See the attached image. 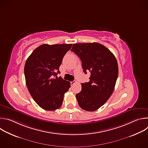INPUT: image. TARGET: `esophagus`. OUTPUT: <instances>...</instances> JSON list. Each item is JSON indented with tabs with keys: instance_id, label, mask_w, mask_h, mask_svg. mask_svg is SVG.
<instances>
[{
	"instance_id": "obj_1",
	"label": "esophagus",
	"mask_w": 148,
	"mask_h": 148,
	"mask_svg": "<svg viewBox=\"0 0 148 148\" xmlns=\"http://www.w3.org/2000/svg\"><path fill=\"white\" fill-rule=\"evenodd\" d=\"M76 83V81H71V82H70V84H71V86H73V85H74V84Z\"/></svg>"
}]
</instances>
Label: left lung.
<instances>
[{
  "label": "left lung",
  "mask_w": 148,
  "mask_h": 148,
  "mask_svg": "<svg viewBox=\"0 0 148 148\" xmlns=\"http://www.w3.org/2000/svg\"><path fill=\"white\" fill-rule=\"evenodd\" d=\"M71 51L81 59L84 72L91 73L90 81L81 84L76 94L79 106L87 111L97 110L112 95L118 75L116 59L111 51L98 43H77Z\"/></svg>",
  "instance_id": "obj_1"
}]
</instances>
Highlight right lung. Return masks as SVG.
<instances>
[{
	"mask_svg": "<svg viewBox=\"0 0 148 148\" xmlns=\"http://www.w3.org/2000/svg\"><path fill=\"white\" fill-rule=\"evenodd\" d=\"M72 44L42 45L27 58L25 66L26 83L29 91L40 107L47 111L58 109L64 94L71 87L70 82L58 73L63 57Z\"/></svg>",
	"mask_w": 148,
	"mask_h": 148,
	"instance_id": "obj_1",
	"label": "right lung"
}]
</instances>
